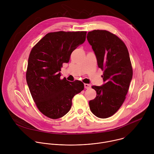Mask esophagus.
<instances>
[{
	"label": "esophagus",
	"instance_id": "esophagus-1",
	"mask_svg": "<svg viewBox=\"0 0 154 154\" xmlns=\"http://www.w3.org/2000/svg\"><path fill=\"white\" fill-rule=\"evenodd\" d=\"M84 86H85V88H86V89H90L91 88V85L90 84H88V83H85Z\"/></svg>",
	"mask_w": 154,
	"mask_h": 154
}]
</instances>
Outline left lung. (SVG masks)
I'll return each instance as SVG.
<instances>
[{
	"mask_svg": "<svg viewBox=\"0 0 154 154\" xmlns=\"http://www.w3.org/2000/svg\"><path fill=\"white\" fill-rule=\"evenodd\" d=\"M87 39L96 55L98 67L103 72L102 86H93L97 95L89 102L91 112L99 118L113 115L125 99L133 69L128 49L116 35L106 30H94Z\"/></svg>",
	"mask_w": 154,
	"mask_h": 154,
	"instance_id": "left-lung-1",
	"label": "left lung"
}]
</instances>
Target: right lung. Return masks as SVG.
Masks as SVG:
<instances>
[{
    "instance_id": "1",
    "label": "right lung",
    "mask_w": 154,
    "mask_h": 154,
    "mask_svg": "<svg viewBox=\"0 0 154 154\" xmlns=\"http://www.w3.org/2000/svg\"><path fill=\"white\" fill-rule=\"evenodd\" d=\"M86 32H55L46 34L32 48L28 60L26 80L39 110L56 119L71 108L73 97L84 89L81 81L61 79L63 63L86 39Z\"/></svg>"
}]
</instances>
